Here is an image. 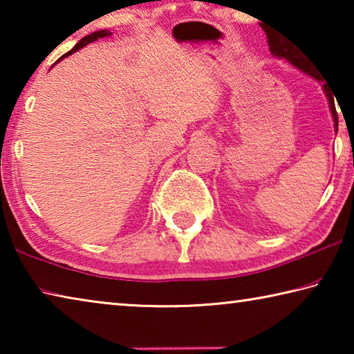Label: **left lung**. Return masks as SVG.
<instances>
[{"instance_id": "8db88e82", "label": "left lung", "mask_w": 354, "mask_h": 354, "mask_svg": "<svg viewBox=\"0 0 354 354\" xmlns=\"http://www.w3.org/2000/svg\"><path fill=\"white\" fill-rule=\"evenodd\" d=\"M270 40H268V45H270V51L273 56L277 57H284L287 62H290L293 67H297L298 70L304 71V73L315 77L317 81L323 82V91H325L326 97H328V101H329V109H331V113H333V118H334V127H335V131H337V127H339V117H337V112H335V104H334V97H333V92L329 91V86L328 84H325V80H323V76L317 71V68H314L313 65H310L308 62V59H304L303 56H299V53L295 50V48L289 46L287 44H284V40L281 41L277 37H268Z\"/></svg>"}]
</instances>
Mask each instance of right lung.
Returning a JSON list of instances; mask_svg holds the SVG:
<instances>
[{
    "label": "right lung",
    "mask_w": 354,
    "mask_h": 354,
    "mask_svg": "<svg viewBox=\"0 0 354 354\" xmlns=\"http://www.w3.org/2000/svg\"><path fill=\"white\" fill-rule=\"evenodd\" d=\"M106 35H111V32H109V31H97V32H92L91 35H86V37H82L80 41H77V44L75 45L73 50H70L68 53H65V55H64L61 59L67 57L68 55H71V53H75V51H77V50H81L82 46H86L87 44H91V41H95V40H98V39H103V37H106ZM61 59H59V61H61Z\"/></svg>",
    "instance_id": "right-lung-1"
}]
</instances>
